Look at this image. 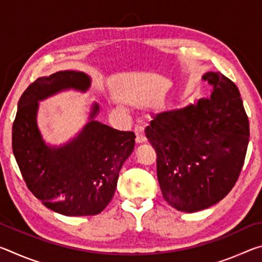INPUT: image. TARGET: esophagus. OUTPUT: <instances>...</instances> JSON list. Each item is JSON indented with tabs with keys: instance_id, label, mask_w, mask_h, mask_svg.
Returning <instances> with one entry per match:
<instances>
[{
	"instance_id": "esophagus-1",
	"label": "esophagus",
	"mask_w": 262,
	"mask_h": 262,
	"mask_svg": "<svg viewBox=\"0 0 262 262\" xmlns=\"http://www.w3.org/2000/svg\"><path fill=\"white\" fill-rule=\"evenodd\" d=\"M135 135H136V143H143V142L147 141V137H145L144 128L142 126H136L135 127Z\"/></svg>"
}]
</instances>
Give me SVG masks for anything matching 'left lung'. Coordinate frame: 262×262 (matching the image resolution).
Wrapping results in <instances>:
<instances>
[{
	"instance_id": "1",
	"label": "left lung",
	"mask_w": 262,
	"mask_h": 262,
	"mask_svg": "<svg viewBox=\"0 0 262 262\" xmlns=\"http://www.w3.org/2000/svg\"><path fill=\"white\" fill-rule=\"evenodd\" d=\"M209 98L155 114L145 128L157 154L162 194L177 210L216 205L236 184L245 161L250 123L236 84L209 72Z\"/></svg>"
}]
</instances>
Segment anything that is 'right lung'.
I'll use <instances>...</instances> for the list:
<instances>
[{"mask_svg": "<svg viewBox=\"0 0 262 262\" xmlns=\"http://www.w3.org/2000/svg\"><path fill=\"white\" fill-rule=\"evenodd\" d=\"M90 85L91 78L75 70L37 78L21 95L12 125V151L26 186L43 206L66 216L97 215L107 207L135 145L133 132L95 120L96 103L74 140L60 147L45 143L37 125L38 101L68 89L85 92Z\"/></svg>", "mask_w": 262, "mask_h": 262, "instance_id": "obj_1", "label": "right lung"}]
</instances>
